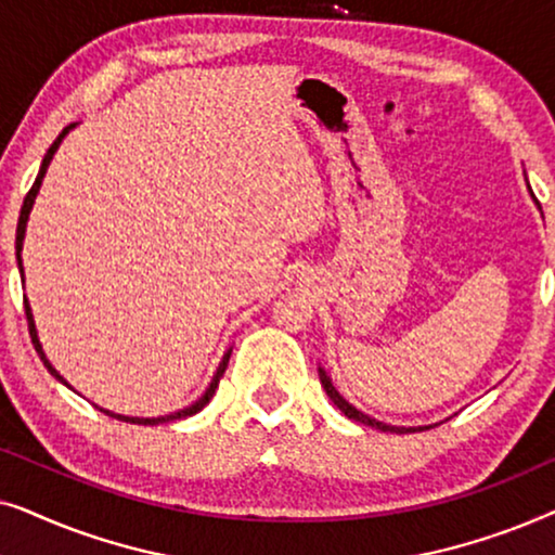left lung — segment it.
I'll return each instance as SVG.
<instances>
[{
    "label": "left lung",
    "instance_id": "8db88e82",
    "mask_svg": "<svg viewBox=\"0 0 555 555\" xmlns=\"http://www.w3.org/2000/svg\"><path fill=\"white\" fill-rule=\"evenodd\" d=\"M321 384H323L325 393H328V397H331L333 404H336V406L340 409V412H344V414L348 416V420H356V422H361V424H369V427H376V429H382V431H399V435H404V431H422V429H424V427H420V429H414V427H389V424L371 420V416L359 412V409L351 406L344 397H340V393L336 391V386L331 384V378L323 374V369H321Z\"/></svg>",
    "mask_w": 555,
    "mask_h": 555
}]
</instances>
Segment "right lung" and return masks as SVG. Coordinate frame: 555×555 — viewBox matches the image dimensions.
I'll return each mask as SVG.
<instances>
[{"label": "right lung", "mask_w": 555, "mask_h": 555, "mask_svg": "<svg viewBox=\"0 0 555 555\" xmlns=\"http://www.w3.org/2000/svg\"><path fill=\"white\" fill-rule=\"evenodd\" d=\"M73 128V124L67 126V128H63V133L57 135L55 139V143H52V146L48 149V154H44V158H42V166H40V173H37V179H35V184H33V189H29L27 192V196H25V202H22V211H20V222H17V264H20V272H22V257H20V249H22V240H25V227H27V217H29V209H33V202H35V196H37V192H40V184H42V177H44V171H48V166H50V162H52V154H55L57 151V146H60V141H63V135L70 131ZM25 278V275H22ZM25 313H27V328H29V338H33V344H35V351L40 353V359H42V363L44 366H48V371L55 378H60V382H63V376L57 374L55 369H52V363L44 359V353H42V346H40V340H37V331H35V321H33V310H29V302L25 300ZM227 363H230V351L224 353V359H222V363H219V369H217V374H215V378H211V384H209V389L204 391V397L199 399V401H194L192 406H186V409H181V412H173V414H166V416H156V420H139V416H118V414H111V412H105V409H101L103 414H108V416H116V420H120V422H131V424H143V427H154V424H162V422H173V420H184V416H192V414H196L199 412V409H204L209 404V399L215 397V389L219 386V378H222V374H224V369H227ZM65 384V382H63Z\"/></svg>", "instance_id": "right-lung-1"}]
</instances>
